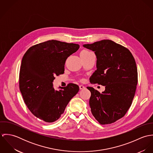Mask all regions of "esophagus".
<instances>
[{
    "instance_id": "obj_1",
    "label": "esophagus",
    "mask_w": 153,
    "mask_h": 153,
    "mask_svg": "<svg viewBox=\"0 0 153 153\" xmlns=\"http://www.w3.org/2000/svg\"><path fill=\"white\" fill-rule=\"evenodd\" d=\"M79 87V89H84L85 88V87L84 85H80Z\"/></svg>"
}]
</instances>
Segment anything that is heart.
<instances>
[{
	"label": "heart",
	"mask_w": 153,
	"mask_h": 153,
	"mask_svg": "<svg viewBox=\"0 0 153 153\" xmlns=\"http://www.w3.org/2000/svg\"><path fill=\"white\" fill-rule=\"evenodd\" d=\"M88 52H88L87 51H83L81 52V53H88Z\"/></svg>",
	"instance_id": "b5f03b06"
}]
</instances>
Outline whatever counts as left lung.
Returning a JSON list of instances; mask_svg holds the SVG:
<instances>
[{
    "label": "left lung",
    "mask_w": 153,
    "mask_h": 153,
    "mask_svg": "<svg viewBox=\"0 0 153 153\" xmlns=\"http://www.w3.org/2000/svg\"><path fill=\"white\" fill-rule=\"evenodd\" d=\"M83 46L94 51L97 58V70L90 82L105 88L101 94L87 87L91 93V112L101 124H111L123 117L131 107L138 82L135 59L127 48L108 39Z\"/></svg>",
    "instance_id": "obj_1"
}]
</instances>
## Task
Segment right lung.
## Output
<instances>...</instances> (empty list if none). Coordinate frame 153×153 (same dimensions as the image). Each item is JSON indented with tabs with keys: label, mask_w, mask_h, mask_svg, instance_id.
<instances>
[{
	"label": "right lung",
	"mask_w": 153,
	"mask_h": 153,
	"mask_svg": "<svg viewBox=\"0 0 153 153\" xmlns=\"http://www.w3.org/2000/svg\"><path fill=\"white\" fill-rule=\"evenodd\" d=\"M79 48L78 44L49 40L32 46L22 58L19 88L25 104L37 118L46 123L58 120L79 88L70 83L55 90V75L64 73L66 59Z\"/></svg>",
	"instance_id": "1"
}]
</instances>
